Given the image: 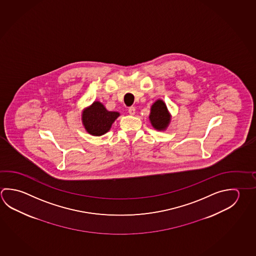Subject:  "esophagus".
<instances>
[{
    "label": "esophagus",
    "mask_w": 256,
    "mask_h": 256,
    "mask_svg": "<svg viewBox=\"0 0 256 256\" xmlns=\"http://www.w3.org/2000/svg\"><path fill=\"white\" fill-rule=\"evenodd\" d=\"M128 113H130V115H134L136 108L134 107H131V108H128Z\"/></svg>",
    "instance_id": "esophagus-1"
}]
</instances>
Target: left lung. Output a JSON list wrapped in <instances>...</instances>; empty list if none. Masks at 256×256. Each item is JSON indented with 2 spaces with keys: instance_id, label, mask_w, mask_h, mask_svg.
I'll return each instance as SVG.
<instances>
[{
  "instance_id": "8db88e82",
  "label": "left lung",
  "mask_w": 256,
  "mask_h": 256,
  "mask_svg": "<svg viewBox=\"0 0 256 256\" xmlns=\"http://www.w3.org/2000/svg\"><path fill=\"white\" fill-rule=\"evenodd\" d=\"M172 115L169 112L166 102L161 99L156 100L151 106L149 120L154 130L164 131L170 125Z\"/></svg>"
}]
</instances>
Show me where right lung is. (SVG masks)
<instances>
[{"label":"right lung","instance_id":"add662e5","mask_svg":"<svg viewBox=\"0 0 256 256\" xmlns=\"http://www.w3.org/2000/svg\"><path fill=\"white\" fill-rule=\"evenodd\" d=\"M120 116L118 112H108L104 104L95 100L82 112V123L86 131L94 136L106 134Z\"/></svg>","mask_w":256,"mask_h":256}]
</instances>
